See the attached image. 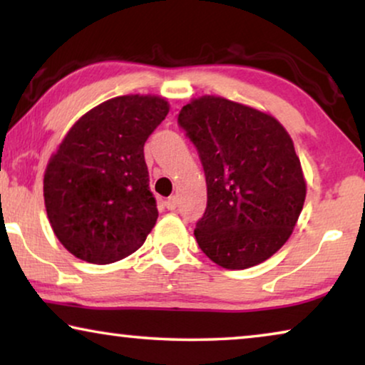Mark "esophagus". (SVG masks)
Masks as SVG:
<instances>
[{
  "mask_svg": "<svg viewBox=\"0 0 365 365\" xmlns=\"http://www.w3.org/2000/svg\"><path fill=\"white\" fill-rule=\"evenodd\" d=\"M164 206L168 207V211H174V209L178 207V199H176V196H171V197H168V201L164 202Z\"/></svg>",
  "mask_w": 365,
  "mask_h": 365,
  "instance_id": "34e87169",
  "label": "esophagus"
}]
</instances>
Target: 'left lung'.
<instances>
[{
    "instance_id": "left-lung-1",
    "label": "left lung",
    "mask_w": 365,
    "mask_h": 365,
    "mask_svg": "<svg viewBox=\"0 0 365 365\" xmlns=\"http://www.w3.org/2000/svg\"><path fill=\"white\" fill-rule=\"evenodd\" d=\"M178 123L206 174L207 207L194 229L201 251L224 269L264 262L291 237L306 201V179L286 128L221 96L192 99Z\"/></svg>"
}]
</instances>
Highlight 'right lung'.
Returning <instances> with one entry per match:
<instances>
[{"label":"right lung","mask_w":365,"mask_h":365,"mask_svg":"<svg viewBox=\"0 0 365 365\" xmlns=\"http://www.w3.org/2000/svg\"><path fill=\"white\" fill-rule=\"evenodd\" d=\"M169 113L166 98L126 94L83 114L44 171L48 219L59 242L91 264L138 251L158 221L144 143Z\"/></svg>","instance_id":"right-lung-1"}]
</instances>
